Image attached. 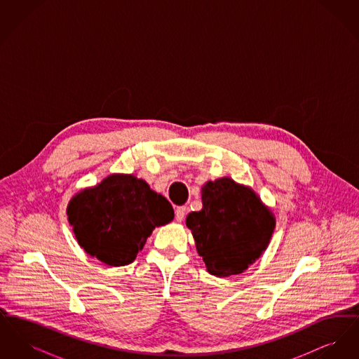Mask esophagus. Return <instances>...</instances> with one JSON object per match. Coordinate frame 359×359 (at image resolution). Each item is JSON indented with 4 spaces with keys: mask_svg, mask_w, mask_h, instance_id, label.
Here are the masks:
<instances>
[{
    "mask_svg": "<svg viewBox=\"0 0 359 359\" xmlns=\"http://www.w3.org/2000/svg\"><path fill=\"white\" fill-rule=\"evenodd\" d=\"M186 207H177L176 211H175V219L177 222H182L184 218H186Z\"/></svg>",
    "mask_w": 359,
    "mask_h": 359,
    "instance_id": "esophagus-1",
    "label": "esophagus"
}]
</instances>
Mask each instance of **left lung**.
Instances as JSON below:
<instances>
[{"label":"left lung","instance_id":"obj_1","mask_svg":"<svg viewBox=\"0 0 359 359\" xmlns=\"http://www.w3.org/2000/svg\"><path fill=\"white\" fill-rule=\"evenodd\" d=\"M201 211L187 215L198 255L207 272L217 277L242 273L269 245L276 219L252 188L230 177L202 187Z\"/></svg>","mask_w":359,"mask_h":359}]
</instances>
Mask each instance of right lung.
Instances as JSON below:
<instances>
[{
  "instance_id": "right-lung-1",
  "label": "right lung",
  "mask_w": 359,
  "mask_h": 359,
  "mask_svg": "<svg viewBox=\"0 0 359 359\" xmlns=\"http://www.w3.org/2000/svg\"><path fill=\"white\" fill-rule=\"evenodd\" d=\"M81 248L110 266L136 259L154 227L173 219L171 203L142 179L114 173L78 192L67 205Z\"/></svg>"
}]
</instances>
